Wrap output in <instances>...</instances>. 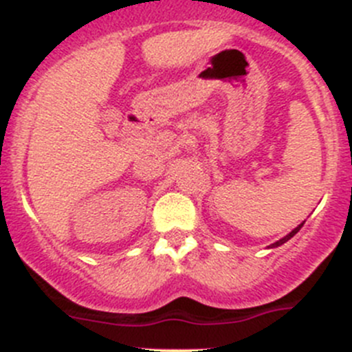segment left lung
<instances>
[{"mask_svg": "<svg viewBox=\"0 0 352 352\" xmlns=\"http://www.w3.org/2000/svg\"><path fill=\"white\" fill-rule=\"evenodd\" d=\"M301 226H303V223H301V225H298V226H296V228H294V230H293V232H291V233H287V235L285 236V239H281V240H278V242H276V243H272V245H271V247H279V245L286 243V242H287V240H289V239H293V236H294V235H296V233H298V232H300V228H301Z\"/></svg>", "mask_w": 352, "mask_h": 352, "instance_id": "left-lung-1", "label": "left lung"}]
</instances>
